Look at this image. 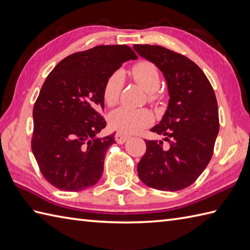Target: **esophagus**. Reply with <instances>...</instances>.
<instances>
[{"instance_id":"esophagus-1","label":"esophagus","mask_w":250,"mask_h":250,"mask_svg":"<svg viewBox=\"0 0 250 250\" xmlns=\"http://www.w3.org/2000/svg\"><path fill=\"white\" fill-rule=\"evenodd\" d=\"M129 139H130L129 135L122 133V132H116L115 140L117 143H118V144H124V143H125Z\"/></svg>"}]
</instances>
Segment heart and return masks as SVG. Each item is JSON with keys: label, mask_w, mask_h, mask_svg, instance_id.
<instances>
[{"label": "heart", "mask_w": 250, "mask_h": 250, "mask_svg": "<svg viewBox=\"0 0 250 250\" xmlns=\"http://www.w3.org/2000/svg\"><path fill=\"white\" fill-rule=\"evenodd\" d=\"M130 75L133 81L148 92V100L152 103L161 99L158 91L160 84V73L155 63L148 60L137 61L132 65ZM124 78L120 72H115L106 79L103 88V100L108 106H115L119 101ZM152 114L146 108L120 107L111 113L109 122L113 128L122 133H136L152 122Z\"/></svg>", "instance_id": "1"}]
</instances>
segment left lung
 <instances>
[{"mask_svg":"<svg viewBox=\"0 0 250 250\" xmlns=\"http://www.w3.org/2000/svg\"><path fill=\"white\" fill-rule=\"evenodd\" d=\"M141 57L160 68L169 101L163 118L150 130L166 136L145 140L146 152L137 164L139 177L148 187L178 191L192 185L214 153L219 132L217 99L208 79L193 61L159 45H134Z\"/></svg>","mask_w":250,"mask_h":250,"instance_id":"8db88e82","label":"left lung"}]
</instances>
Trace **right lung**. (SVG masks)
Wrapping results in <instances>:
<instances>
[{
	"mask_svg": "<svg viewBox=\"0 0 250 250\" xmlns=\"http://www.w3.org/2000/svg\"><path fill=\"white\" fill-rule=\"evenodd\" d=\"M130 59L126 45H101L67 56L55 66L33 107L31 148L44 178L62 191H82L102 176L114 133L106 126L103 88L111 74Z\"/></svg>",
	"mask_w": 250,
	"mask_h": 250,
	"instance_id": "1",
	"label": "right lung"
}]
</instances>
